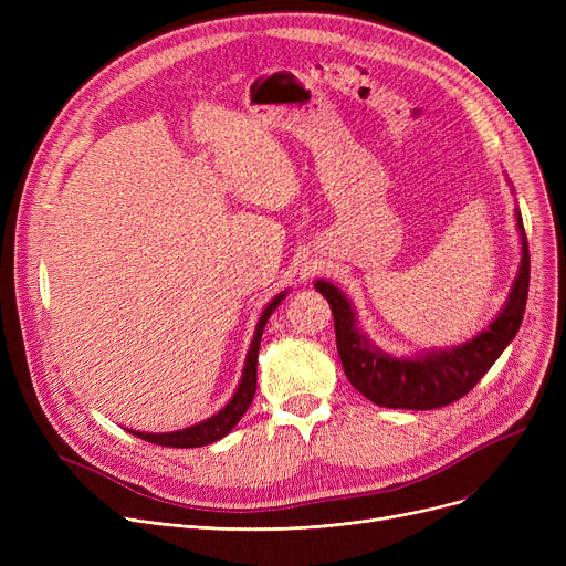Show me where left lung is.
Returning <instances> with one entry per match:
<instances>
[{"mask_svg": "<svg viewBox=\"0 0 566 566\" xmlns=\"http://www.w3.org/2000/svg\"><path fill=\"white\" fill-rule=\"evenodd\" d=\"M516 227L521 231L523 256L507 303L486 325V331L452 348L424 350L415 358H397L385 353L365 335L346 295L335 284L316 280V291L331 303L337 350L353 388L376 406L406 410H431L465 397L510 346L523 323L530 286V252L518 211Z\"/></svg>", "mask_w": 566, "mask_h": 566, "instance_id": "obj_1", "label": "left lung"}]
</instances>
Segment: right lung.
<instances>
[{
	"label": "right lung",
	"mask_w": 566,
	"mask_h": 566,
	"mask_svg": "<svg viewBox=\"0 0 566 566\" xmlns=\"http://www.w3.org/2000/svg\"><path fill=\"white\" fill-rule=\"evenodd\" d=\"M284 295H286V291L275 295V298L268 303V307L263 310V314L259 316L256 333H254V339H252L250 350H248L241 382H238V388H235L233 397L229 399V403L222 410H218L213 418H208V420H203L195 427H188V429H181V431H169V433H144V431H133V429H128V431L133 436L142 438V440H148L154 444H163V448H203V444H211V442L224 438L238 422H241V418H243L245 410L250 408V403L254 399V392H256V358H259L261 335H263L268 318H271V314L284 301Z\"/></svg>",
	"instance_id": "1"
}]
</instances>
